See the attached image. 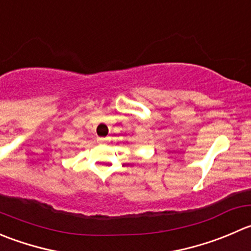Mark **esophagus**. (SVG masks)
<instances>
[{
  "instance_id": "obj_1",
  "label": "esophagus",
  "mask_w": 251,
  "mask_h": 251,
  "mask_svg": "<svg viewBox=\"0 0 251 251\" xmlns=\"http://www.w3.org/2000/svg\"><path fill=\"white\" fill-rule=\"evenodd\" d=\"M97 141H98L99 143H105V142H108L109 138L108 137H98V140Z\"/></svg>"
}]
</instances>
